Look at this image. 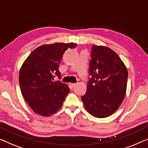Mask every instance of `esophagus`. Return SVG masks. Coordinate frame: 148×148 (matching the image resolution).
<instances>
[{"label":"esophagus","mask_w":148,"mask_h":148,"mask_svg":"<svg viewBox=\"0 0 148 148\" xmlns=\"http://www.w3.org/2000/svg\"><path fill=\"white\" fill-rule=\"evenodd\" d=\"M69 84H70V86H71L72 88H74V87L75 86H76V84H75V83H70Z\"/></svg>","instance_id":"1"}]
</instances>
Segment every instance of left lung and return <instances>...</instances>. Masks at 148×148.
I'll return each mask as SVG.
<instances>
[{"label":"left lung","instance_id":"obj_1","mask_svg":"<svg viewBox=\"0 0 148 148\" xmlns=\"http://www.w3.org/2000/svg\"><path fill=\"white\" fill-rule=\"evenodd\" d=\"M89 79L81 100L88 113L103 118L114 114L125 95L128 73L124 63L110 48L94 45L90 62Z\"/></svg>","mask_w":148,"mask_h":148}]
</instances>
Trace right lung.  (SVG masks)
<instances>
[{
	"label": "right lung",
	"mask_w": 148,
	"mask_h": 148,
	"mask_svg": "<svg viewBox=\"0 0 148 148\" xmlns=\"http://www.w3.org/2000/svg\"><path fill=\"white\" fill-rule=\"evenodd\" d=\"M75 43H54L39 46L24 62L19 73L22 94L35 113L50 116L62 106L70 92L67 84L54 80V74L61 78L58 70L63 54Z\"/></svg>",
	"instance_id": "right-lung-1"
}]
</instances>
